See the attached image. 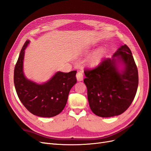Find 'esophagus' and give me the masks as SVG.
Returning a JSON list of instances; mask_svg holds the SVG:
<instances>
[{
  "mask_svg": "<svg viewBox=\"0 0 151 151\" xmlns=\"http://www.w3.org/2000/svg\"><path fill=\"white\" fill-rule=\"evenodd\" d=\"M76 78H77V80L78 81H83V72L79 71L76 74Z\"/></svg>",
  "mask_w": 151,
  "mask_h": 151,
  "instance_id": "34e87169",
  "label": "esophagus"
}]
</instances>
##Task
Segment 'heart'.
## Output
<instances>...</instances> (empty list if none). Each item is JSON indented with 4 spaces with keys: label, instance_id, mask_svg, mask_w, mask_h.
<instances>
[{
    "label": "heart",
    "instance_id": "obj_1",
    "mask_svg": "<svg viewBox=\"0 0 151 151\" xmlns=\"http://www.w3.org/2000/svg\"><path fill=\"white\" fill-rule=\"evenodd\" d=\"M104 54V50L103 48L98 49L96 51H95L92 56L91 57L90 61L92 63H96L99 62L103 57Z\"/></svg>",
    "mask_w": 151,
    "mask_h": 151
}]
</instances>
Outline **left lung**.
Returning a JSON list of instances; mask_svg holds the SVG:
<instances>
[{"label":"left lung","instance_id":"left-lung-1","mask_svg":"<svg viewBox=\"0 0 151 151\" xmlns=\"http://www.w3.org/2000/svg\"><path fill=\"white\" fill-rule=\"evenodd\" d=\"M84 83L89 106L96 115L111 117L121 115L135 96L138 70L130 48L122 45L112 58H104L93 69L85 70Z\"/></svg>","mask_w":151,"mask_h":151}]
</instances>
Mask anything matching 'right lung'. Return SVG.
I'll return each instance as SVG.
<instances>
[{"label": "right lung", "mask_w": 151, "mask_h": 151, "mask_svg": "<svg viewBox=\"0 0 151 151\" xmlns=\"http://www.w3.org/2000/svg\"><path fill=\"white\" fill-rule=\"evenodd\" d=\"M30 41L26 40L17 61L14 73V83L17 94L25 108L40 117H52L65 108L68 93L77 83V71L57 72L45 83L38 84L25 76L23 71L24 53Z\"/></svg>", "instance_id": "1"}]
</instances>
